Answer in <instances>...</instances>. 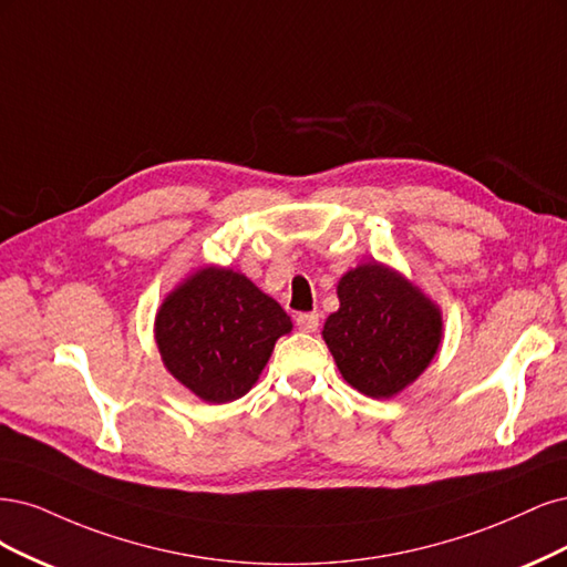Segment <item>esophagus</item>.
Segmentation results:
<instances>
[{
    "label": "esophagus",
    "mask_w": 567,
    "mask_h": 567,
    "mask_svg": "<svg viewBox=\"0 0 567 567\" xmlns=\"http://www.w3.org/2000/svg\"><path fill=\"white\" fill-rule=\"evenodd\" d=\"M318 324H320V316L318 313H299L297 316V327H299L301 332L313 334L318 330Z\"/></svg>",
    "instance_id": "34e87169"
}]
</instances>
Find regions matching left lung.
I'll use <instances>...</instances> for the list:
<instances>
[{
    "label": "left lung",
    "instance_id": "8db88e82",
    "mask_svg": "<svg viewBox=\"0 0 567 567\" xmlns=\"http://www.w3.org/2000/svg\"><path fill=\"white\" fill-rule=\"evenodd\" d=\"M339 310L322 339L341 377L370 398H393L422 374L443 339V316L422 289L383 264H362L337 285Z\"/></svg>",
    "mask_w": 567,
    "mask_h": 567
}]
</instances>
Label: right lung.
I'll return each instance as SVG.
<instances>
[{
	"mask_svg": "<svg viewBox=\"0 0 567 567\" xmlns=\"http://www.w3.org/2000/svg\"><path fill=\"white\" fill-rule=\"evenodd\" d=\"M291 332L282 306L243 272L205 266L162 301L155 341L164 368L199 400L224 405L243 398Z\"/></svg>",
	"mask_w": 567,
	"mask_h": 567,
	"instance_id": "right-lung-1",
	"label": "right lung"
}]
</instances>
